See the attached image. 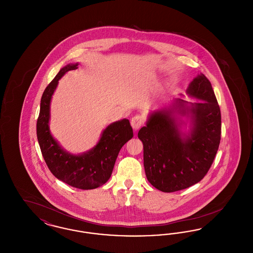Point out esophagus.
I'll use <instances>...</instances> for the list:
<instances>
[{
    "instance_id": "obj_1",
    "label": "esophagus",
    "mask_w": 253,
    "mask_h": 253,
    "mask_svg": "<svg viewBox=\"0 0 253 253\" xmlns=\"http://www.w3.org/2000/svg\"><path fill=\"white\" fill-rule=\"evenodd\" d=\"M144 124V118L140 115L134 116L131 121V125H132L133 130H138L142 125Z\"/></svg>"
}]
</instances>
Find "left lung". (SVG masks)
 I'll return each mask as SVG.
<instances>
[{
  "instance_id": "left-lung-1",
  "label": "left lung",
  "mask_w": 253,
  "mask_h": 253,
  "mask_svg": "<svg viewBox=\"0 0 253 253\" xmlns=\"http://www.w3.org/2000/svg\"><path fill=\"white\" fill-rule=\"evenodd\" d=\"M187 94L202 101L175 98L168 107L150 114L146 126L138 132L147 179L164 193L181 191L202 180L220 144V107L204 74L193 79ZM181 116L190 118L188 134L180 131Z\"/></svg>"
}]
</instances>
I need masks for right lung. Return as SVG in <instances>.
I'll use <instances>...</instances> for the list:
<instances>
[{
	"label": "right lung",
	"mask_w": 253,
	"mask_h": 253,
	"mask_svg": "<svg viewBox=\"0 0 253 253\" xmlns=\"http://www.w3.org/2000/svg\"><path fill=\"white\" fill-rule=\"evenodd\" d=\"M78 65L62 67L45 88L37 121V137L47 167L58 179L77 189L92 190L109 180L122 146L132 138L133 132L129 121L123 119L108 125L97 144L86 153L72 155L60 147L49 130L50 102L59 80Z\"/></svg>",
	"instance_id": "1"
}]
</instances>
